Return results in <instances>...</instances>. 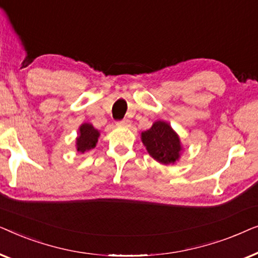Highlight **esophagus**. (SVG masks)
Instances as JSON below:
<instances>
[{"instance_id": "obj_1", "label": "esophagus", "mask_w": 258, "mask_h": 258, "mask_svg": "<svg viewBox=\"0 0 258 258\" xmlns=\"http://www.w3.org/2000/svg\"><path fill=\"white\" fill-rule=\"evenodd\" d=\"M116 125H118V126H129L130 125V121H129V119H122V121L116 122Z\"/></svg>"}]
</instances>
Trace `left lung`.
<instances>
[{
	"instance_id": "left-lung-1",
	"label": "left lung",
	"mask_w": 258,
	"mask_h": 258,
	"mask_svg": "<svg viewBox=\"0 0 258 258\" xmlns=\"http://www.w3.org/2000/svg\"><path fill=\"white\" fill-rule=\"evenodd\" d=\"M141 140L150 156L162 164H174L183 150L178 135L164 121L155 122L150 129L141 134Z\"/></svg>"
}]
</instances>
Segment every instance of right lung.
Returning <instances> with one entry per match:
<instances>
[{
    "instance_id": "1",
    "label": "right lung",
    "mask_w": 258,
    "mask_h": 258,
    "mask_svg": "<svg viewBox=\"0 0 258 258\" xmlns=\"http://www.w3.org/2000/svg\"><path fill=\"white\" fill-rule=\"evenodd\" d=\"M100 137V132L95 129L90 123H83L79 129V136L76 139V149L80 153L94 149Z\"/></svg>"
}]
</instances>
